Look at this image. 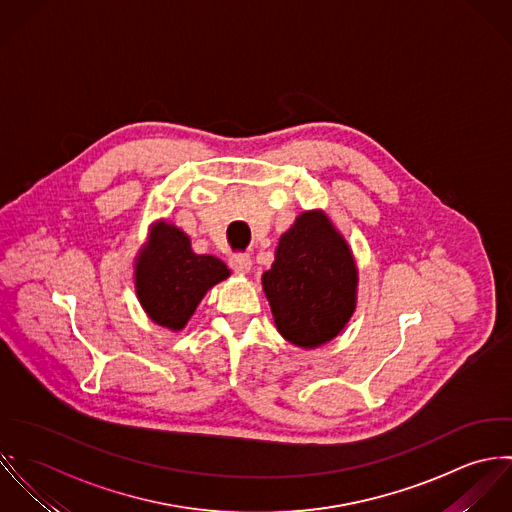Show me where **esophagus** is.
<instances>
[{
    "mask_svg": "<svg viewBox=\"0 0 512 512\" xmlns=\"http://www.w3.org/2000/svg\"><path fill=\"white\" fill-rule=\"evenodd\" d=\"M229 265L235 273L239 275H247L251 271V257L247 253H237V255H231L229 259Z\"/></svg>",
    "mask_w": 512,
    "mask_h": 512,
    "instance_id": "34e87169",
    "label": "esophagus"
}]
</instances>
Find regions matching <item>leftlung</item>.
Segmentation results:
<instances>
[{"label":"left lung","mask_w":512,"mask_h":512,"mask_svg":"<svg viewBox=\"0 0 512 512\" xmlns=\"http://www.w3.org/2000/svg\"><path fill=\"white\" fill-rule=\"evenodd\" d=\"M358 269L344 237L322 213L303 211L281 235L263 291L277 330L291 344L316 348L336 338L356 308Z\"/></svg>","instance_id":"1"}]
</instances>
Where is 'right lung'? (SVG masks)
<instances>
[{
    "mask_svg": "<svg viewBox=\"0 0 512 512\" xmlns=\"http://www.w3.org/2000/svg\"><path fill=\"white\" fill-rule=\"evenodd\" d=\"M227 277L223 261L194 253L190 237L166 221L152 225L134 271L140 305L156 324L174 332L188 324L205 293Z\"/></svg>",
    "mask_w": 512,
    "mask_h": 512,
    "instance_id": "obj_1",
    "label": "right lung"
}]
</instances>
